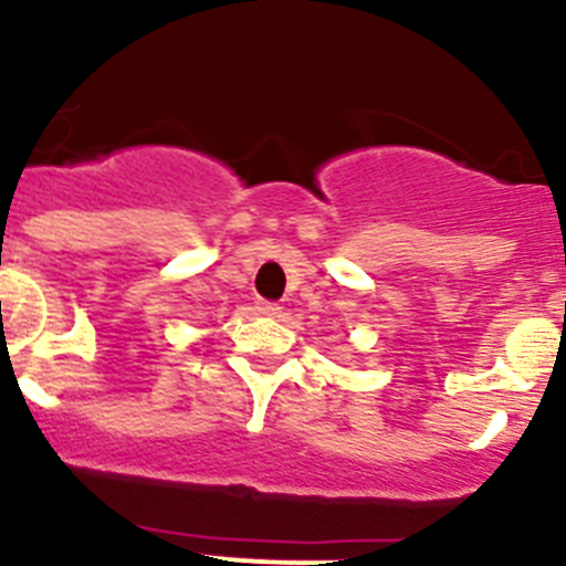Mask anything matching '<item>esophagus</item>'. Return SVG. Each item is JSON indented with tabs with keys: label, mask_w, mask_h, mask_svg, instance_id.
I'll list each match as a JSON object with an SVG mask.
<instances>
[{
	"label": "esophagus",
	"mask_w": 566,
	"mask_h": 566,
	"mask_svg": "<svg viewBox=\"0 0 566 566\" xmlns=\"http://www.w3.org/2000/svg\"><path fill=\"white\" fill-rule=\"evenodd\" d=\"M256 312H262V315H279L282 306L273 304V301H260V304H256Z\"/></svg>",
	"instance_id": "obj_1"
}]
</instances>
